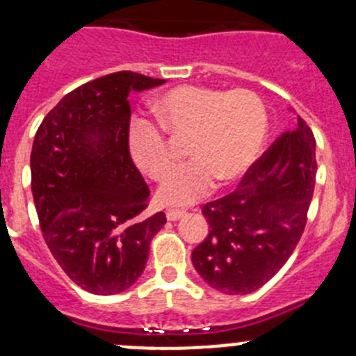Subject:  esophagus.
<instances>
[{"instance_id": "34e87169", "label": "esophagus", "mask_w": 356, "mask_h": 356, "mask_svg": "<svg viewBox=\"0 0 356 356\" xmlns=\"http://www.w3.org/2000/svg\"><path fill=\"white\" fill-rule=\"evenodd\" d=\"M184 215H186V210H181V208H168L167 210V218L170 222L179 220V218H182Z\"/></svg>"}]
</instances>
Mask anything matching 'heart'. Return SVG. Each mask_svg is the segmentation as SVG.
Segmentation results:
<instances>
[{
  "label": "heart",
  "instance_id": "heart-1",
  "mask_svg": "<svg viewBox=\"0 0 356 356\" xmlns=\"http://www.w3.org/2000/svg\"><path fill=\"white\" fill-rule=\"evenodd\" d=\"M153 113L170 138H188L191 155L170 172L158 191L165 204H189L207 195L215 181H238L254 163L267 138V110L254 92L184 84L163 92ZM148 118H134L127 146L139 168L155 181L167 177L174 155L165 135Z\"/></svg>",
  "mask_w": 356,
  "mask_h": 356
}]
</instances>
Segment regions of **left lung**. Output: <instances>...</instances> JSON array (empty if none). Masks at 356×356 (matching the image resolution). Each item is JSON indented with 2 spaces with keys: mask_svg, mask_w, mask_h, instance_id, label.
Returning <instances> with one entry per match:
<instances>
[{
  "mask_svg": "<svg viewBox=\"0 0 356 356\" xmlns=\"http://www.w3.org/2000/svg\"><path fill=\"white\" fill-rule=\"evenodd\" d=\"M315 138L296 127L268 146L231 195L203 207L208 234L191 260L207 284L224 294H250L289 260L307 225L315 189Z\"/></svg>",
  "mask_w": 356,
  "mask_h": 356,
  "instance_id": "1",
  "label": "left lung"
}]
</instances>
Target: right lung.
I'll use <instances>...</instances> for the list:
<instances>
[{"label":"right lung","mask_w":356,"mask_h":356,"mask_svg":"<svg viewBox=\"0 0 356 356\" xmlns=\"http://www.w3.org/2000/svg\"><path fill=\"white\" fill-rule=\"evenodd\" d=\"M136 72L103 75L63 96L39 125L31 188L42 238L63 272L92 294L131 288L165 225L127 146L132 91L163 84Z\"/></svg>","instance_id":"add662e5"}]
</instances>
